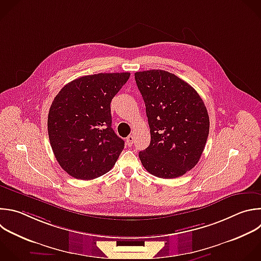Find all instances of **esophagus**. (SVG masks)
I'll return each mask as SVG.
<instances>
[{
  "mask_svg": "<svg viewBox=\"0 0 261 261\" xmlns=\"http://www.w3.org/2000/svg\"><path fill=\"white\" fill-rule=\"evenodd\" d=\"M126 142H127V145H128V146H132V145H133V142H134V136H133V135H129V136L126 138Z\"/></svg>",
  "mask_w": 261,
  "mask_h": 261,
  "instance_id": "1",
  "label": "esophagus"
}]
</instances>
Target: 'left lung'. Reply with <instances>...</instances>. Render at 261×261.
<instances>
[{"label": "left lung", "mask_w": 261, "mask_h": 261, "mask_svg": "<svg viewBox=\"0 0 261 261\" xmlns=\"http://www.w3.org/2000/svg\"><path fill=\"white\" fill-rule=\"evenodd\" d=\"M135 81L150 128V143L139 159L156 177L182 176L206 145L210 122L204 101L190 84L166 70L137 71Z\"/></svg>", "instance_id": "obj_1"}]
</instances>
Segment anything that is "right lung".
<instances>
[{"label":"right lung","mask_w":261,"mask_h":261,"mask_svg":"<svg viewBox=\"0 0 261 261\" xmlns=\"http://www.w3.org/2000/svg\"><path fill=\"white\" fill-rule=\"evenodd\" d=\"M130 72L84 75L66 84L48 115L54 155L70 176L91 180L108 173L125 142L112 128L111 102Z\"/></svg>","instance_id":"right-lung-1"}]
</instances>
